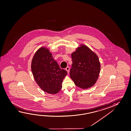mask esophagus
I'll use <instances>...</instances> for the list:
<instances>
[{"label":"esophagus","instance_id":"obj_1","mask_svg":"<svg viewBox=\"0 0 131 131\" xmlns=\"http://www.w3.org/2000/svg\"><path fill=\"white\" fill-rule=\"evenodd\" d=\"M66 70L67 71L68 73H69V71H70V68H69V67H67V68H66Z\"/></svg>","mask_w":131,"mask_h":131}]
</instances>
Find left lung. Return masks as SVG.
<instances>
[{
	"label": "left lung",
	"mask_w": 131,
	"mask_h": 131,
	"mask_svg": "<svg viewBox=\"0 0 131 131\" xmlns=\"http://www.w3.org/2000/svg\"><path fill=\"white\" fill-rule=\"evenodd\" d=\"M72 64L70 75L75 85L85 89L96 83L100 74L99 58L87 46L81 45L71 54Z\"/></svg>",
	"instance_id": "obj_1"
}]
</instances>
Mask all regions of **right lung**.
<instances>
[{
	"mask_svg": "<svg viewBox=\"0 0 131 131\" xmlns=\"http://www.w3.org/2000/svg\"><path fill=\"white\" fill-rule=\"evenodd\" d=\"M31 70L38 85L48 93H57L62 88L63 80L67 74L54 60L49 50L41 47L34 56Z\"/></svg>",
	"mask_w": 131,
	"mask_h": 131,
	"instance_id": "obj_1",
	"label": "right lung"
}]
</instances>
